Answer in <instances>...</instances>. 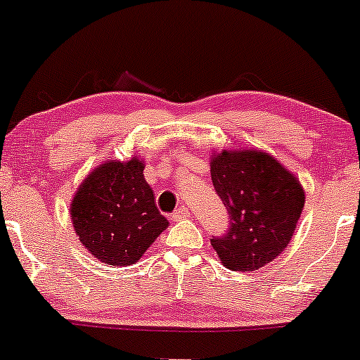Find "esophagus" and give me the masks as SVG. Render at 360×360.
<instances>
[{
	"label": "esophagus",
	"mask_w": 360,
	"mask_h": 360,
	"mask_svg": "<svg viewBox=\"0 0 360 360\" xmlns=\"http://www.w3.org/2000/svg\"><path fill=\"white\" fill-rule=\"evenodd\" d=\"M189 217V210L186 207H179L176 212L172 213V220H184Z\"/></svg>",
	"instance_id": "esophagus-1"
}]
</instances>
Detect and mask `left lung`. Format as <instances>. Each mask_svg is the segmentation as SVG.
Returning <instances> with one entry per match:
<instances>
[{
    "mask_svg": "<svg viewBox=\"0 0 360 360\" xmlns=\"http://www.w3.org/2000/svg\"><path fill=\"white\" fill-rule=\"evenodd\" d=\"M215 191L231 215V227L212 248L229 270L255 271L289 246L306 193L285 165L263 150H222L212 153Z\"/></svg>",
    "mask_w": 360,
    "mask_h": 360,
    "instance_id": "8db88e82",
    "label": "left lung"
}]
</instances>
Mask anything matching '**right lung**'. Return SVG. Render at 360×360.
I'll use <instances>...</instances> for the list:
<instances>
[{
  "label": "right lung",
  "mask_w": 360,
  "mask_h": 360,
  "mask_svg": "<svg viewBox=\"0 0 360 360\" xmlns=\"http://www.w3.org/2000/svg\"><path fill=\"white\" fill-rule=\"evenodd\" d=\"M143 171V160L136 155L105 160L89 172L73 195V229L98 262L112 266L135 264L169 225Z\"/></svg>",
  "instance_id": "1"
}]
</instances>
